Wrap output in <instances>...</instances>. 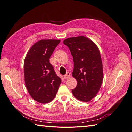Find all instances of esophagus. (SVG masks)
I'll list each match as a JSON object with an SVG mask.
<instances>
[{"instance_id": "34e87169", "label": "esophagus", "mask_w": 132, "mask_h": 132, "mask_svg": "<svg viewBox=\"0 0 132 132\" xmlns=\"http://www.w3.org/2000/svg\"><path fill=\"white\" fill-rule=\"evenodd\" d=\"M70 76V74L68 72V73H67V74L65 75H64V79H67V78H69Z\"/></svg>"}]
</instances>
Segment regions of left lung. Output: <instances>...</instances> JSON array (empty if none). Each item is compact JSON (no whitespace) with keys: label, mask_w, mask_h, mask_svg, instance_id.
<instances>
[{"label":"left lung","mask_w":132,"mask_h":132,"mask_svg":"<svg viewBox=\"0 0 132 132\" xmlns=\"http://www.w3.org/2000/svg\"><path fill=\"white\" fill-rule=\"evenodd\" d=\"M63 43L73 58L72 74L77 85L72 93L79 100L89 101L97 94L103 80L102 63L98 47L84 36L68 38Z\"/></svg>","instance_id":"1"}]
</instances>
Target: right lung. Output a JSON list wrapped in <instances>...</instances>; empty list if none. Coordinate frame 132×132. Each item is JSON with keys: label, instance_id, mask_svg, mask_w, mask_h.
<instances>
[{"label": "right lung", "instance_id": "obj_1", "mask_svg": "<svg viewBox=\"0 0 132 132\" xmlns=\"http://www.w3.org/2000/svg\"><path fill=\"white\" fill-rule=\"evenodd\" d=\"M61 40L42 39L28 52L24 61L25 81L34 100L41 103L53 100L62 80L55 73L50 58Z\"/></svg>", "mask_w": 132, "mask_h": 132}]
</instances>
